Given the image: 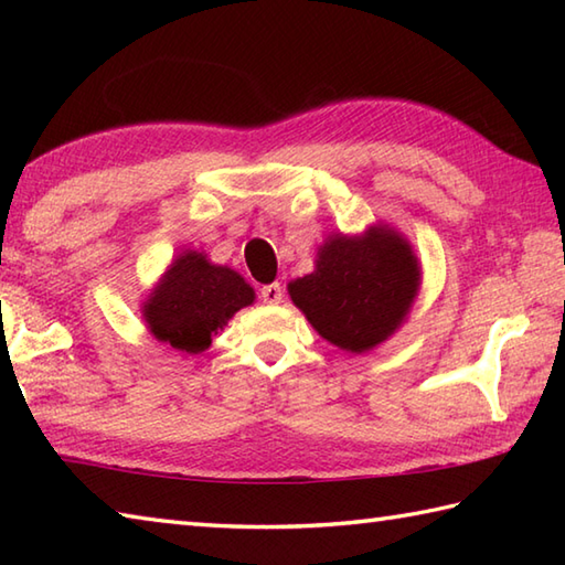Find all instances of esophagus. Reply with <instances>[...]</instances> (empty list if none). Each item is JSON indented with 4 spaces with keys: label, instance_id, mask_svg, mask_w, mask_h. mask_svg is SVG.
Segmentation results:
<instances>
[{
    "label": "esophagus",
    "instance_id": "obj_1",
    "mask_svg": "<svg viewBox=\"0 0 565 565\" xmlns=\"http://www.w3.org/2000/svg\"><path fill=\"white\" fill-rule=\"evenodd\" d=\"M259 296H262V301H264V303H281V298H284V286H281L279 281L262 286V289H259Z\"/></svg>",
    "mask_w": 565,
    "mask_h": 565
}]
</instances>
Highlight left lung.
<instances>
[{
    "instance_id": "8db88e82",
    "label": "left lung",
    "mask_w": 565,
    "mask_h": 565,
    "mask_svg": "<svg viewBox=\"0 0 565 565\" xmlns=\"http://www.w3.org/2000/svg\"><path fill=\"white\" fill-rule=\"evenodd\" d=\"M417 286L411 245L388 227H371L362 237H330L316 271L291 281L289 294L320 338L347 352H366L401 326Z\"/></svg>"
}]
</instances>
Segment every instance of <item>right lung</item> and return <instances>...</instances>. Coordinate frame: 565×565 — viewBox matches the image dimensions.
<instances>
[{"label":"right lung","mask_w":565,"mask_h":565,"mask_svg":"<svg viewBox=\"0 0 565 565\" xmlns=\"http://www.w3.org/2000/svg\"><path fill=\"white\" fill-rule=\"evenodd\" d=\"M255 291L237 271L211 264L199 252H184L148 298L146 322L160 342L177 352L199 354Z\"/></svg>","instance_id":"1"}]
</instances>
